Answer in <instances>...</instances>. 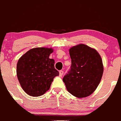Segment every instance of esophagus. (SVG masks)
<instances>
[{
    "instance_id": "obj_1",
    "label": "esophagus",
    "mask_w": 121,
    "mask_h": 121,
    "mask_svg": "<svg viewBox=\"0 0 121 121\" xmlns=\"http://www.w3.org/2000/svg\"><path fill=\"white\" fill-rule=\"evenodd\" d=\"M63 73H64V71L63 70H60L59 71V75L60 77H62L63 75Z\"/></svg>"
}]
</instances>
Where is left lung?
Returning a JSON list of instances; mask_svg holds the SVG:
<instances>
[{
    "label": "left lung",
    "mask_w": 121,
    "mask_h": 121,
    "mask_svg": "<svg viewBox=\"0 0 121 121\" xmlns=\"http://www.w3.org/2000/svg\"><path fill=\"white\" fill-rule=\"evenodd\" d=\"M71 65L63 78L68 92L82 98L91 95L100 83L103 73L102 60L95 49L83 44L69 49Z\"/></svg>",
    "instance_id": "obj_1"
}]
</instances>
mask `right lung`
<instances>
[{
  "mask_svg": "<svg viewBox=\"0 0 121 121\" xmlns=\"http://www.w3.org/2000/svg\"><path fill=\"white\" fill-rule=\"evenodd\" d=\"M53 50L36 48L28 51L17 65L18 79L26 93L38 97L50 89L53 79L59 75L54 68V60L49 58Z\"/></svg>",
  "mask_w": 121,
  "mask_h": 121,
  "instance_id": "1",
  "label": "right lung"
}]
</instances>
